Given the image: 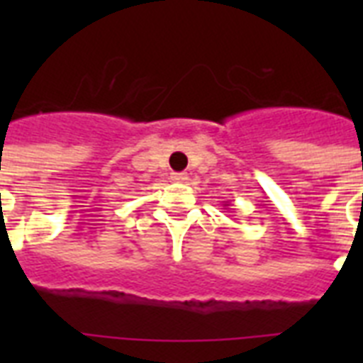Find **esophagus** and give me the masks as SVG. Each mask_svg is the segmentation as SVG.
Here are the masks:
<instances>
[{
  "mask_svg": "<svg viewBox=\"0 0 363 363\" xmlns=\"http://www.w3.org/2000/svg\"><path fill=\"white\" fill-rule=\"evenodd\" d=\"M175 182H186L188 181V175L186 173H173V177H171Z\"/></svg>",
  "mask_w": 363,
  "mask_h": 363,
  "instance_id": "obj_1",
  "label": "esophagus"
}]
</instances>
